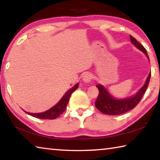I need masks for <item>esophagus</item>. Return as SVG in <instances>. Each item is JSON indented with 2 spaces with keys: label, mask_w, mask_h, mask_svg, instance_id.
<instances>
[{
  "label": "esophagus",
  "mask_w": 160,
  "mask_h": 160,
  "mask_svg": "<svg viewBox=\"0 0 160 160\" xmlns=\"http://www.w3.org/2000/svg\"><path fill=\"white\" fill-rule=\"evenodd\" d=\"M91 80H92V75L90 73H85L82 76V80L86 83L90 82Z\"/></svg>",
  "instance_id": "1"
}]
</instances>
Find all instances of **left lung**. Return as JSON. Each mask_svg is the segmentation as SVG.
I'll list each match as a JSON object with an SVG mask.
<instances>
[{
    "label": "left lung",
    "mask_w": 160,
    "mask_h": 160,
    "mask_svg": "<svg viewBox=\"0 0 160 160\" xmlns=\"http://www.w3.org/2000/svg\"><path fill=\"white\" fill-rule=\"evenodd\" d=\"M130 39H131V42L135 47L139 48L140 50H141L148 56L147 51L140 43L138 42L131 35H130ZM148 58H149L148 56ZM150 77L151 72L148 75L145 85L138 92V93L134 97L123 99H114L110 95L109 93L108 92L104 87L100 85H97L96 87L99 90V94L95 102V107L97 109L99 110L103 113L113 116L122 114V113L132 109L138 104V103L140 102V100H141L143 95L145 93L149 82H150Z\"/></svg>",
    "instance_id": "1"
}]
</instances>
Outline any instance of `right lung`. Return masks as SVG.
Here are the masks:
<instances>
[{"label": "right lung", "mask_w": 160, "mask_h": 160, "mask_svg": "<svg viewBox=\"0 0 160 160\" xmlns=\"http://www.w3.org/2000/svg\"><path fill=\"white\" fill-rule=\"evenodd\" d=\"M78 85L79 84H76L73 88H72L70 90H69L65 94V95L62 97V99L60 100L57 104L55 105L53 107L51 108V109H48L47 112H42V113H32L28 112V113L32 116H34L35 118H41V119H55L58 117V116L62 114L65 110L66 109V106L68 103L69 102L70 97L71 94L73 92L77 90L78 88Z\"/></svg>", "instance_id": "obj_1"}]
</instances>
